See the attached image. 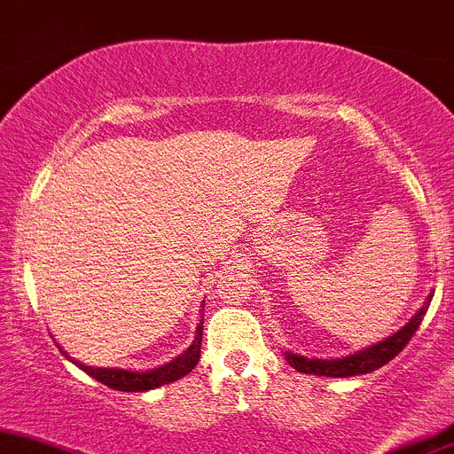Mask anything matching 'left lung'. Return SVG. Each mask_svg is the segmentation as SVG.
Wrapping results in <instances>:
<instances>
[{"mask_svg":"<svg viewBox=\"0 0 454 454\" xmlns=\"http://www.w3.org/2000/svg\"><path fill=\"white\" fill-rule=\"evenodd\" d=\"M431 301V299H428ZM422 306L418 310V315L409 321L400 332H395L389 339L380 340V343L372 345V348L363 349L358 354H349L345 358H334V361H321V358H303L297 354L286 352V361L291 363L297 372L301 373H315V376H330V378H348V376H361V373L376 372L378 367L387 365L389 361H394L395 356L406 348L411 339H413L415 330L422 324L424 315H427L428 306Z\"/></svg>","mask_w":454,"mask_h":454,"instance_id":"obj_1","label":"left lung"}]
</instances>
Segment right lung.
Masks as SVG:
<instances>
[{
    "label": "right lung",
    "instance_id": "add662e5",
    "mask_svg": "<svg viewBox=\"0 0 454 454\" xmlns=\"http://www.w3.org/2000/svg\"><path fill=\"white\" fill-rule=\"evenodd\" d=\"M200 339H203V321L196 328V336L188 349L181 354L179 358H175L168 365H161L157 369H151V372H129V369H105V367H87L82 363L72 361V358L65 354L72 363H76L82 372L89 373L91 378H96L98 382L102 385L111 387V389L118 391H148V389H157L161 385H170V382L179 380L184 378L185 373H190L196 367L200 358Z\"/></svg>",
    "mask_w": 454,
    "mask_h": 454
}]
</instances>
